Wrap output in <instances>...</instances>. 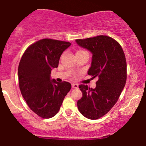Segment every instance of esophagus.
Returning <instances> with one entry per match:
<instances>
[{
	"mask_svg": "<svg viewBox=\"0 0 146 146\" xmlns=\"http://www.w3.org/2000/svg\"><path fill=\"white\" fill-rule=\"evenodd\" d=\"M71 86H72V88H73V89H77L78 87H79L78 84H76V83H73L72 85H71Z\"/></svg>",
	"mask_w": 146,
	"mask_h": 146,
	"instance_id": "34e87169",
	"label": "esophagus"
}]
</instances>
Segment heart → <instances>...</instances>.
<instances>
[{
  "instance_id": "obj_1",
  "label": "heart",
  "mask_w": 146,
  "mask_h": 146,
  "mask_svg": "<svg viewBox=\"0 0 146 146\" xmlns=\"http://www.w3.org/2000/svg\"><path fill=\"white\" fill-rule=\"evenodd\" d=\"M85 53H87V54H89L87 51L84 50H79L76 52V54H85Z\"/></svg>"
}]
</instances>
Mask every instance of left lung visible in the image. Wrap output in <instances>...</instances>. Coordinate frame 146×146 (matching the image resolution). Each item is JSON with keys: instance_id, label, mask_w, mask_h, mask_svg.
Returning <instances> with one entry per match:
<instances>
[{"instance_id": "left-lung-1", "label": "left lung", "mask_w": 146, "mask_h": 146, "mask_svg": "<svg viewBox=\"0 0 146 146\" xmlns=\"http://www.w3.org/2000/svg\"><path fill=\"white\" fill-rule=\"evenodd\" d=\"M75 41L93 54L88 74L98 79L94 89L79 85L83 96L77 107L86 118L96 120L108 113L120 97L127 78L126 57L119 43L109 36Z\"/></svg>"}]
</instances>
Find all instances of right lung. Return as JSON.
Listing matches in <instances>:
<instances>
[{
	"label": "right lung",
	"instance_id": "1",
	"mask_svg": "<svg viewBox=\"0 0 146 146\" xmlns=\"http://www.w3.org/2000/svg\"><path fill=\"white\" fill-rule=\"evenodd\" d=\"M71 45L68 42L42 39L26 49L18 75L22 95L30 109L43 118H50L59 112L71 85L51 79L52 69L58 67L62 53Z\"/></svg>",
	"mask_w": 146,
	"mask_h": 146
}]
</instances>
